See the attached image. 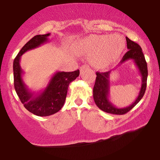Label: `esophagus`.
Segmentation results:
<instances>
[{
	"label": "esophagus",
	"instance_id": "1",
	"mask_svg": "<svg viewBox=\"0 0 160 160\" xmlns=\"http://www.w3.org/2000/svg\"><path fill=\"white\" fill-rule=\"evenodd\" d=\"M88 68H89V66H87V65H82L81 67L80 68V72H82V71H85V70L88 69Z\"/></svg>",
	"mask_w": 160,
	"mask_h": 160
}]
</instances>
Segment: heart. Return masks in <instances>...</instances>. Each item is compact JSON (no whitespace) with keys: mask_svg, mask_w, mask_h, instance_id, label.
I'll use <instances>...</instances> for the list:
<instances>
[{"mask_svg":"<svg viewBox=\"0 0 160 160\" xmlns=\"http://www.w3.org/2000/svg\"><path fill=\"white\" fill-rule=\"evenodd\" d=\"M82 52L92 56L91 63L98 68H105L117 61L126 47V41L119 34L98 35L82 40L80 43Z\"/></svg>","mask_w":160,"mask_h":160,"instance_id":"heart-1","label":"heart"}]
</instances>
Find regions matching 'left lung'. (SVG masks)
<instances>
[{"label":"left lung","instance_id":"8db88e82","mask_svg":"<svg viewBox=\"0 0 160 160\" xmlns=\"http://www.w3.org/2000/svg\"><path fill=\"white\" fill-rule=\"evenodd\" d=\"M126 43H127L128 52L124 55L122 58L119 64L121 65L124 62L132 60L135 62V65L138 69L141 76V86L139 94L137 98L132 104L126 108H117L111 103L109 100L110 92V74L111 71L114 69L111 70L108 72L99 73L96 72V79L93 88V98L99 109L106 113L112 114L122 115L125 114L131 109L135 107L140 102V100L144 96L147 86V79H148V65L145 60L144 53L142 52L141 47L138 43L131 40L126 37Z\"/></svg>","mask_w":160,"mask_h":160}]
</instances>
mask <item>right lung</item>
<instances>
[{
  "label": "right lung",
  "instance_id": "add662e5",
  "mask_svg": "<svg viewBox=\"0 0 160 160\" xmlns=\"http://www.w3.org/2000/svg\"><path fill=\"white\" fill-rule=\"evenodd\" d=\"M50 33L34 36L24 46L13 61L14 87L18 96L28 111L39 117H47L57 113L65 104L69 84L80 74L77 70L72 72L57 71L52 75L47 87L39 92H32L24 82L23 70L20 59L27 51L39 47L49 41Z\"/></svg>",
  "mask_w": 160,
  "mask_h": 160
}]
</instances>
